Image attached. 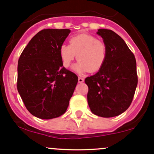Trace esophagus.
<instances>
[{"label":"esophagus","instance_id":"esophagus-1","mask_svg":"<svg viewBox=\"0 0 154 154\" xmlns=\"http://www.w3.org/2000/svg\"><path fill=\"white\" fill-rule=\"evenodd\" d=\"M78 82L79 83H83V82H84V79H83V77H78Z\"/></svg>","mask_w":154,"mask_h":154}]
</instances>
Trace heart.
Wrapping results in <instances>:
<instances>
[{
  "label": "heart",
  "instance_id": "b5f03b06",
  "mask_svg": "<svg viewBox=\"0 0 154 154\" xmlns=\"http://www.w3.org/2000/svg\"><path fill=\"white\" fill-rule=\"evenodd\" d=\"M76 56L79 61L74 65V71L78 73L95 72L106 63V45L94 35L79 34L70 38L69 45L63 44L60 48V60L65 68L69 67Z\"/></svg>",
  "mask_w": 154,
  "mask_h": 154
}]
</instances>
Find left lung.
<instances>
[{"instance_id": "1", "label": "left lung", "mask_w": 154, "mask_h": 154, "mask_svg": "<svg viewBox=\"0 0 154 154\" xmlns=\"http://www.w3.org/2000/svg\"><path fill=\"white\" fill-rule=\"evenodd\" d=\"M107 48L103 66L94 75L85 79L91 112L103 118L119 116L133 101L138 84L134 54L123 38L111 29H99Z\"/></svg>"}]
</instances>
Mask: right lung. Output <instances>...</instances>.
Returning <instances> with one entry per match:
<instances>
[{
    "mask_svg": "<svg viewBox=\"0 0 154 154\" xmlns=\"http://www.w3.org/2000/svg\"><path fill=\"white\" fill-rule=\"evenodd\" d=\"M71 30L45 29L35 34L18 63L17 88L26 108L41 119L60 117L67 109L78 77L63 67L60 48Z\"/></svg>",
    "mask_w": 154,
    "mask_h": 154,
    "instance_id": "right-lung-1",
    "label": "right lung"
}]
</instances>
